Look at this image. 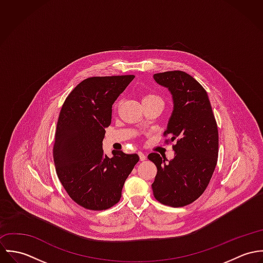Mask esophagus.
Listing matches in <instances>:
<instances>
[{
    "label": "esophagus",
    "instance_id": "obj_1",
    "mask_svg": "<svg viewBox=\"0 0 263 263\" xmlns=\"http://www.w3.org/2000/svg\"><path fill=\"white\" fill-rule=\"evenodd\" d=\"M138 154H139V157H140V160H141V161L146 160V158H147V157H146V155H145L143 152H139Z\"/></svg>",
    "mask_w": 263,
    "mask_h": 263
}]
</instances>
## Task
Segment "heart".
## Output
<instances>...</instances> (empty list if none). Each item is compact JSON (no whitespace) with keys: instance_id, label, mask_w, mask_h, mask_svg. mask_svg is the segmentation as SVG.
<instances>
[{"instance_id":"heart-1","label":"heart","mask_w":263,"mask_h":263,"mask_svg":"<svg viewBox=\"0 0 263 263\" xmlns=\"http://www.w3.org/2000/svg\"><path fill=\"white\" fill-rule=\"evenodd\" d=\"M148 101H161V102H163L162 98L159 95L154 94V93L145 94V96L143 98V102H148Z\"/></svg>"}]
</instances>
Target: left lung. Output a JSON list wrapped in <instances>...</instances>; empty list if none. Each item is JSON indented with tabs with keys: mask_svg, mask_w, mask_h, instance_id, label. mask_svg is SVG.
Wrapping results in <instances>:
<instances>
[{
	"mask_svg": "<svg viewBox=\"0 0 263 263\" xmlns=\"http://www.w3.org/2000/svg\"><path fill=\"white\" fill-rule=\"evenodd\" d=\"M155 81L169 89L174 109L164 137L171 138L174 158L151 153L148 159L157 167L152 184L155 198L172 208L187 205L206 189L219 154L218 125L204 88L187 73L169 71L154 75Z\"/></svg>",
	"mask_w": 263,
	"mask_h": 263,
	"instance_id": "8db88e82",
	"label": "left lung"
}]
</instances>
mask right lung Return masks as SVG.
Returning <instances> with one entry per match:
<instances>
[{
  "label": "right lung",
  "mask_w": 263,
  "mask_h": 263,
  "mask_svg": "<svg viewBox=\"0 0 263 263\" xmlns=\"http://www.w3.org/2000/svg\"><path fill=\"white\" fill-rule=\"evenodd\" d=\"M135 76L91 77L66 98L58 119L53 161L69 196L84 209L103 211L116 204L123 184L140 158L121 151L103 154L105 127L112 104Z\"/></svg>",
  "instance_id": "1"
}]
</instances>
